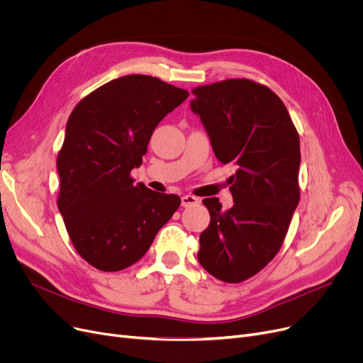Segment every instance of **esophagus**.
Segmentation results:
<instances>
[{"instance_id": "1", "label": "esophagus", "mask_w": 363, "mask_h": 363, "mask_svg": "<svg viewBox=\"0 0 363 363\" xmlns=\"http://www.w3.org/2000/svg\"><path fill=\"white\" fill-rule=\"evenodd\" d=\"M181 204H182V207H193V206L200 204V200L197 197H194V196L186 194V196H182Z\"/></svg>"}]
</instances>
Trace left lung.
Masks as SVG:
<instances>
[{"label": "left lung", "mask_w": 363, "mask_h": 363, "mask_svg": "<svg viewBox=\"0 0 363 363\" xmlns=\"http://www.w3.org/2000/svg\"><path fill=\"white\" fill-rule=\"evenodd\" d=\"M216 159L235 166L234 206L222 211L204 199L211 223L200 234L199 262L223 282L256 275L279 252L298 204L300 140L275 92L249 79H228L193 89Z\"/></svg>", "instance_id": "left-lung-1"}]
</instances>
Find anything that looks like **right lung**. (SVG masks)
Listing matches in <instances>:
<instances>
[{
	"instance_id": "add662e5",
	"label": "right lung",
	"mask_w": 363,
	"mask_h": 363,
	"mask_svg": "<svg viewBox=\"0 0 363 363\" xmlns=\"http://www.w3.org/2000/svg\"><path fill=\"white\" fill-rule=\"evenodd\" d=\"M188 91L145 74L113 79L79 101L57 157L59 211L89 264L122 271L150 249L181 199L133 184L152 130L188 99Z\"/></svg>"
}]
</instances>
